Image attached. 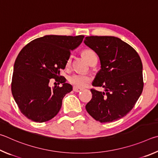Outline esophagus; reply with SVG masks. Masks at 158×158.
I'll use <instances>...</instances> for the list:
<instances>
[{"mask_svg": "<svg viewBox=\"0 0 158 158\" xmlns=\"http://www.w3.org/2000/svg\"><path fill=\"white\" fill-rule=\"evenodd\" d=\"M73 90L75 92H81V91H82V89H81V88H78V87H73Z\"/></svg>", "mask_w": 158, "mask_h": 158, "instance_id": "esophagus-1", "label": "esophagus"}]
</instances>
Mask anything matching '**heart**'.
<instances>
[{"label":"heart","mask_w":158,"mask_h":158,"mask_svg":"<svg viewBox=\"0 0 158 158\" xmlns=\"http://www.w3.org/2000/svg\"><path fill=\"white\" fill-rule=\"evenodd\" d=\"M82 55L85 57V59L87 60L88 62H90L94 58L97 57H96V52L92 49L87 48L84 50L82 51ZM71 56L68 58L67 61H66V66H69L71 65ZM91 81V77L86 74H77L75 73L71 75L69 77V82H70L71 85H73L74 87L81 88L85 87Z\"/></svg>","instance_id":"1"}]
</instances>
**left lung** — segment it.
Masks as SVG:
<instances>
[{"mask_svg": "<svg viewBox=\"0 0 158 158\" xmlns=\"http://www.w3.org/2000/svg\"><path fill=\"white\" fill-rule=\"evenodd\" d=\"M84 43L101 61V69L92 85L105 88V92L91 89L92 98L86 110L101 123L117 121L131 111L142 94V60L132 46L118 37L90 36Z\"/></svg>", "mask_w": 158, "mask_h": 158, "instance_id": "obj_1", "label": "left lung"}]
</instances>
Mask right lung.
<instances>
[{
    "label": "right lung",
    "instance_id": "add662e5",
    "mask_svg": "<svg viewBox=\"0 0 158 158\" xmlns=\"http://www.w3.org/2000/svg\"><path fill=\"white\" fill-rule=\"evenodd\" d=\"M84 35H46L30 41L19 52L14 65L11 89L15 101L25 117L35 122L51 120L62 107V99L72 91L60 76L71 51L82 43ZM54 78L63 84L51 88ZM60 84V83H59Z\"/></svg>",
    "mask_w": 158,
    "mask_h": 158
}]
</instances>
